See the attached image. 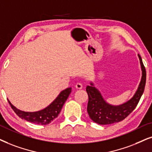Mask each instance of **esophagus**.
Masks as SVG:
<instances>
[{
    "instance_id": "obj_1",
    "label": "esophagus",
    "mask_w": 152,
    "mask_h": 152,
    "mask_svg": "<svg viewBox=\"0 0 152 152\" xmlns=\"http://www.w3.org/2000/svg\"><path fill=\"white\" fill-rule=\"evenodd\" d=\"M75 87H76V88H77V89H81L83 88V85L80 83H77L76 84V86H75Z\"/></svg>"
}]
</instances>
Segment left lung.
I'll list each match as a JSON object with an SVG mask.
<instances>
[{"instance_id": "8db88e82", "label": "left lung", "mask_w": 152, "mask_h": 152, "mask_svg": "<svg viewBox=\"0 0 152 152\" xmlns=\"http://www.w3.org/2000/svg\"><path fill=\"white\" fill-rule=\"evenodd\" d=\"M138 57L141 65L142 76L137 90L133 97L127 102L118 106H113L105 102L99 90L94 87L92 83H90L91 86H88L86 87V92L88 95L87 111L90 118L96 124L108 125L121 121L137 107L145 90L146 84L145 67L139 54Z\"/></svg>"}]
</instances>
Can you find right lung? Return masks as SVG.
<instances>
[{
	"label": "right lung",
	"mask_w": 152,
	"mask_h": 152,
	"mask_svg": "<svg viewBox=\"0 0 152 152\" xmlns=\"http://www.w3.org/2000/svg\"><path fill=\"white\" fill-rule=\"evenodd\" d=\"M71 92H72V88H66L59 93L58 97L48 107L35 112H26V111H21L13 106L10 102H8L11 108L20 118L36 124L47 125L58 116L63 105L68 98Z\"/></svg>",
	"instance_id": "right-lung-1"
}]
</instances>
